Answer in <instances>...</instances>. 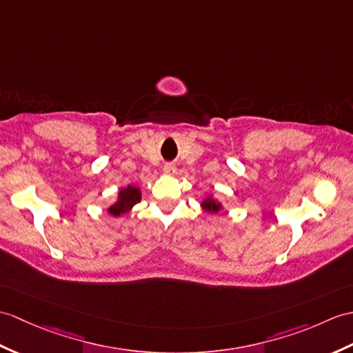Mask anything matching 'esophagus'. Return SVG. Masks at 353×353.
<instances>
[{"mask_svg":"<svg viewBox=\"0 0 353 353\" xmlns=\"http://www.w3.org/2000/svg\"><path fill=\"white\" fill-rule=\"evenodd\" d=\"M163 173L168 174V176L174 174L176 173V167L173 165V163H165V165H163Z\"/></svg>","mask_w":353,"mask_h":353,"instance_id":"1","label":"esophagus"}]
</instances>
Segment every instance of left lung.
Wrapping results in <instances>:
<instances>
[{
    "label": "left lung",
    "instance_id": "left-lung-1",
    "mask_svg": "<svg viewBox=\"0 0 353 353\" xmlns=\"http://www.w3.org/2000/svg\"><path fill=\"white\" fill-rule=\"evenodd\" d=\"M201 206H203V209L206 210V212H210V214H216V212L221 209V204L216 203L215 200H212V199L204 200L201 203Z\"/></svg>",
    "mask_w": 353,
    "mask_h": 353
}]
</instances>
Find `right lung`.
<instances>
[{"instance_id":"obj_1","label":"right lung","mask_w":353,"mask_h":353,"mask_svg":"<svg viewBox=\"0 0 353 353\" xmlns=\"http://www.w3.org/2000/svg\"><path fill=\"white\" fill-rule=\"evenodd\" d=\"M139 200H141V192L138 188L128 186L119 192V201L110 208V214L114 216L126 214Z\"/></svg>"}]
</instances>
